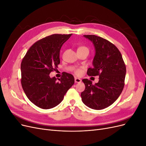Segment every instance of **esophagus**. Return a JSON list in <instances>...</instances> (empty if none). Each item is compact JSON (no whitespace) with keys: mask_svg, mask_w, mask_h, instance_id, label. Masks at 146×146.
Here are the masks:
<instances>
[{"mask_svg":"<svg viewBox=\"0 0 146 146\" xmlns=\"http://www.w3.org/2000/svg\"><path fill=\"white\" fill-rule=\"evenodd\" d=\"M75 82H76V83H80V82H81V80L80 78L75 77Z\"/></svg>","mask_w":146,"mask_h":146,"instance_id":"obj_1","label":"esophagus"}]
</instances>
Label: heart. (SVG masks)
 I'll return each instance as SVG.
<instances>
[{"label":"heart","instance_id":"heart-1","mask_svg":"<svg viewBox=\"0 0 146 146\" xmlns=\"http://www.w3.org/2000/svg\"><path fill=\"white\" fill-rule=\"evenodd\" d=\"M78 50H87L89 52V49L88 48L85 47V46H80L78 48ZM74 72L76 74L77 76H80V75L82 74V70L81 68H78L74 69Z\"/></svg>","mask_w":146,"mask_h":146}]
</instances>
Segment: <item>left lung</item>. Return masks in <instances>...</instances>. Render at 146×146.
I'll use <instances>...</instances> for the list:
<instances>
[{"label":"left lung","mask_w":146,"mask_h":146,"mask_svg":"<svg viewBox=\"0 0 146 146\" xmlns=\"http://www.w3.org/2000/svg\"><path fill=\"white\" fill-rule=\"evenodd\" d=\"M96 49L93 67L88 68L90 76H99L94 85L87 78L83 79L85 90L81 93L82 102L87 107L102 110L113 104L121 95L125 85L126 67L122 55L113 43L93 35H84Z\"/></svg>","instance_id":"8db88e82"}]
</instances>
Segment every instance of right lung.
<instances>
[{
    "instance_id": "obj_1",
    "label": "right lung",
    "mask_w": 146,
    "mask_h": 146,
    "mask_svg": "<svg viewBox=\"0 0 146 146\" xmlns=\"http://www.w3.org/2000/svg\"><path fill=\"white\" fill-rule=\"evenodd\" d=\"M71 35L54 34L38 40L30 47L22 60V87L28 99L39 108L56 107L74 85V77L70 74L64 72L58 80L49 76L60 63L61 46Z\"/></svg>"
}]
</instances>
